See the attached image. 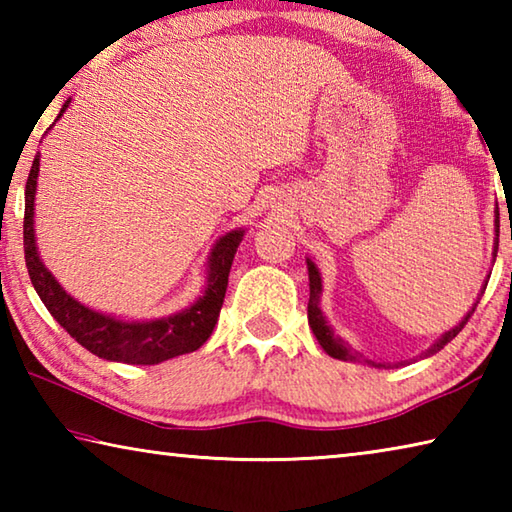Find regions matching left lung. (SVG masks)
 I'll use <instances>...</instances> for the list:
<instances>
[{"mask_svg": "<svg viewBox=\"0 0 512 512\" xmlns=\"http://www.w3.org/2000/svg\"><path fill=\"white\" fill-rule=\"evenodd\" d=\"M497 223H499V214H497ZM497 232H499V225H497ZM497 237H499V235H497ZM497 246H499V241L495 244V253H492V259L497 257ZM307 271H309V305H307V318H309L311 332H314L316 341L320 343V348H323V350L329 354V357H334V359H341V361H359V352L352 350V345H350L348 341H343L339 334H334L332 325L327 323L323 309H320V296H323V277H320L318 266H316L314 262H311L309 257H307ZM485 284H488V280H485ZM485 284H483L481 293L485 291ZM476 305H479V298H476L472 309L467 311V314H465L461 320H458V323H456L452 329H447L445 334H440L438 339L433 341V343L429 345V348L422 352V357H433V354H436L438 350H443L445 345H447L449 341H452L454 336L465 327L467 320H470V316L474 314ZM368 363H372V366H377V368L381 366V363H375V361H368Z\"/></svg>", "mask_w": 512, "mask_h": 512, "instance_id": "8db88e82", "label": "left lung"}]
</instances>
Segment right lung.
I'll return each instance as SVG.
<instances>
[{
    "label": "right lung",
    "instance_id": "add662e5",
    "mask_svg": "<svg viewBox=\"0 0 512 512\" xmlns=\"http://www.w3.org/2000/svg\"><path fill=\"white\" fill-rule=\"evenodd\" d=\"M69 101L60 108L58 119L69 108ZM56 119V121H58ZM51 131V126H49ZM40 173V153L33 158L27 189H24V259H27L31 284L49 314L60 327L79 341L85 350L99 359L131 363V366H155L180 354L194 352L210 339L219 320V311L228 289V275L246 228H235L216 239L205 262V289L192 305L176 314L151 320H126L103 311L90 309L60 287V282L40 259L36 244V189Z\"/></svg>",
    "mask_w": 512,
    "mask_h": 512
}]
</instances>
